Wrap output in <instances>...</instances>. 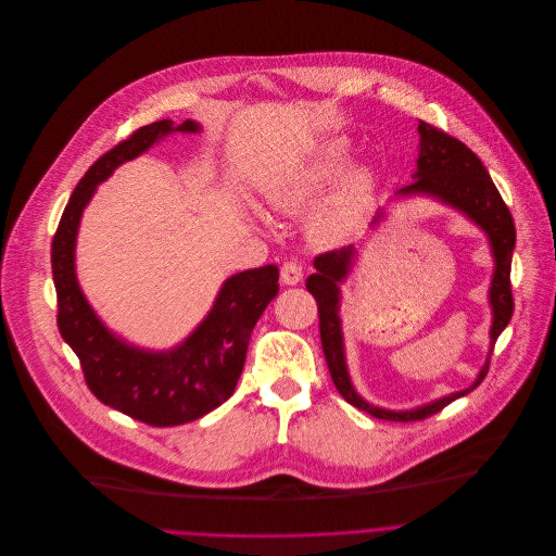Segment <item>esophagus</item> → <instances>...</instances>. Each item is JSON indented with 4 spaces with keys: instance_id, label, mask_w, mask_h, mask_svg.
Masks as SVG:
<instances>
[{
    "instance_id": "esophagus-1",
    "label": "esophagus",
    "mask_w": 556,
    "mask_h": 556,
    "mask_svg": "<svg viewBox=\"0 0 556 556\" xmlns=\"http://www.w3.org/2000/svg\"><path fill=\"white\" fill-rule=\"evenodd\" d=\"M304 276V269L298 261H287L282 267H280V280L285 285H298Z\"/></svg>"
}]
</instances>
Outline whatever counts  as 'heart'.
I'll list each match as a JSON object with an SVG mask.
<instances>
[{
	"label": "heart",
	"instance_id": "heart-1",
	"mask_svg": "<svg viewBox=\"0 0 556 556\" xmlns=\"http://www.w3.org/2000/svg\"><path fill=\"white\" fill-rule=\"evenodd\" d=\"M349 153L351 147L346 140L332 142L319 155L304 162L302 166L285 175L278 184H274V188L269 190L271 203L282 210H300L313 203L328 188V184L340 175V170L349 162ZM370 199L372 173L368 168L351 170L342 179L336 197L321 210L317 218L319 232L330 239L351 235L366 216Z\"/></svg>",
	"mask_w": 556,
	"mask_h": 556
}]
</instances>
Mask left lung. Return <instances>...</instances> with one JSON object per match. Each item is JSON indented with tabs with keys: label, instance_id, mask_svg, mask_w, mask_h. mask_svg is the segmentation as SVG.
Listing matches in <instances>:
<instances>
[{
	"label": "left lung",
	"instance_id": "left-lung-1",
	"mask_svg": "<svg viewBox=\"0 0 556 556\" xmlns=\"http://www.w3.org/2000/svg\"><path fill=\"white\" fill-rule=\"evenodd\" d=\"M418 134H420V155L416 160V179L401 188L399 194H433L445 203L463 210L469 218L489 235L493 256H495V274L491 285V306H493V326H491V355L495 349V342L500 332L506 328V324L513 317L515 300L510 289V263H513V250H515V220L504 203L500 190L495 188L493 179L489 177V170L480 162V157L458 138L450 136L429 123L418 121ZM355 252L353 248L332 250L315 256V274L306 278V289L317 302V315H319V338L321 349L326 357V366L330 370V379L336 383L338 392L357 409H364L381 420H396V422H409V420H422L431 414H438L442 407H447L452 401L469 394L476 390L482 379L489 372L491 355L482 372L478 375L476 383L463 392L450 394L440 401H433L431 405L412 409V412H388L368 405L353 388L346 362H344V344H342V328H340V282L346 278L351 269Z\"/></svg>",
	"mask_w": 556,
	"mask_h": 556
}]
</instances>
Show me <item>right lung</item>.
<instances>
[{"instance_id":"obj_1","label":"right lung","mask_w":556,"mask_h":556,"mask_svg":"<svg viewBox=\"0 0 556 556\" xmlns=\"http://www.w3.org/2000/svg\"><path fill=\"white\" fill-rule=\"evenodd\" d=\"M170 131H199V127L186 121L173 129V121H157L102 153L74 188L50 252L59 332L76 353L87 388L100 403L153 427L197 420L235 394L252 330L280 289L276 265L232 276L203 324L170 353L131 349L93 315L74 276V243L83 207L96 184Z\"/></svg>"}]
</instances>
